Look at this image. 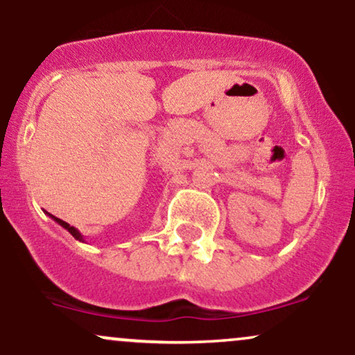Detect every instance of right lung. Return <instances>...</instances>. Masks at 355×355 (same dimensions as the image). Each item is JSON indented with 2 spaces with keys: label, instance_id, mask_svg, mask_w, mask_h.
Wrapping results in <instances>:
<instances>
[{
  "label": "right lung",
  "instance_id": "add662e5",
  "mask_svg": "<svg viewBox=\"0 0 355 355\" xmlns=\"http://www.w3.org/2000/svg\"><path fill=\"white\" fill-rule=\"evenodd\" d=\"M46 215H48V217H51L53 220H55V222L58 223V225L63 227V229H67L68 232H70V234H71L73 237H75L76 240H80V242H85V237H83V235L80 234V230H78V229H75V227H71L70 223H67V222H64V220H61V218H58V217H55V215L48 214V211H46Z\"/></svg>",
  "mask_w": 355,
  "mask_h": 355
}]
</instances>
